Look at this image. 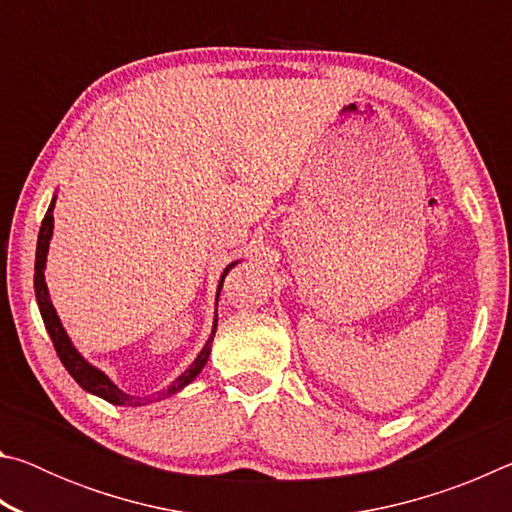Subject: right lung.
Segmentation results:
<instances>
[{"instance_id":"right-lung-1","label":"right lung","mask_w":512,"mask_h":512,"mask_svg":"<svg viewBox=\"0 0 512 512\" xmlns=\"http://www.w3.org/2000/svg\"><path fill=\"white\" fill-rule=\"evenodd\" d=\"M56 194L51 198L49 203V210L45 214V219H42L40 225V232H38V248H36V275H33V287H36V300H38V309H40V316L45 320V327L51 336V343H54V348L58 352V359L63 363L65 370L69 375L74 377L76 384H79L83 391H88L92 395L101 397V400H106L110 404H117V406H142L144 402H160L164 397H171L183 391L185 386L192 384V381L201 375V370L205 368L207 359H210V352H212V341H214V332H216V323H219V318L214 314V323H212V334L207 343L203 345V350L198 352V357L189 363L185 372H180V375L171 381L169 388H164V391L153 393L151 397H137V395H128L121 391V388L112 381L106 372L99 370L97 366H92V363L83 357V354L76 350V345L69 339V334L65 332L63 323H60L58 318V311L54 307V302H51L49 296V287H47V280H45V268H47V253H49V241L54 237V207H56ZM237 262H232L223 268L221 273V280H219V289H216V302H219V293L223 287V280L228 271Z\"/></svg>"}]
</instances>
